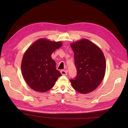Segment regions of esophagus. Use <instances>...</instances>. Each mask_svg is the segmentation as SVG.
<instances>
[{"instance_id":"34e87169","label":"esophagus","mask_w":128,"mask_h":128,"mask_svg":"<svg viewBox=\"0 0 128 128\" xmlns=\"http://www.w3.org/2000/svg\"><path fill=\"white\" fill-rule=\"evenodd\" d=\"M60 72L62 75H67V72L64 70H62L60 71Z\"/></svg>"}]
</instances>
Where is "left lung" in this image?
<instances>
[{
    "mask_svg": "<svg viewBox=\"0 0 128 128\" xmlns=\"http://www.w3.org/2000/svg\"><path fill=\"white\" fill-rule=\"evenodd\" d=\"M74 53L77 75L70 80L72 88L81 94L94 91L104 77L106 63L102 50L93 42L81 39L70 44Z\"/></svg>",
    "mask_w": 128,
    "mask_h": 128,
    "instance_id": "1",
    "label": "left lung"
}]
</instances>
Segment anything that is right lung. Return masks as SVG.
Wrapping results in <instances>:
<instances>
[{
	"instance_id": "add662e5",
	"label": "right lung",
	"mask_w": 128,
	"mask_h": 128,
	"mask_svg": "<svg viewBox=\"0 0 128 128\" xmlns=\"http://www.w3.org/2000/svg\"><path fill=\"white\" fill-rule=\"evenodd\" d=\"M62 45L60 41L40 38L26 50L21 62V72L26 82L32 90L47 92L62 76L56 69V62L51 55Z\"/></svg>"
}]
</instances>
